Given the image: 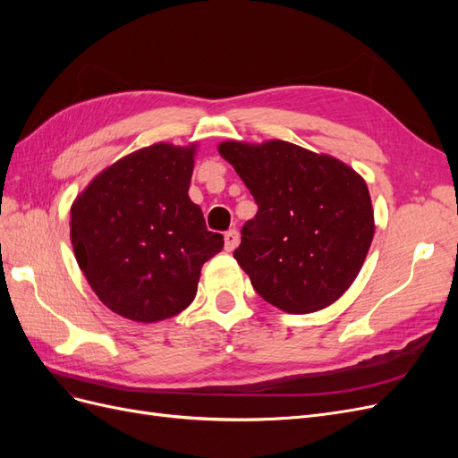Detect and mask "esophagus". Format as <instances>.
<instances>
[{
  "label": "esophagus",
  "instance_id": "34e87169",
  "mask_svg": "<svg viewBox=\"0 0 458 458\" xmlns=\"http://www.w3.org/2000/svg\"><path fill=\"white\" fill-rule=\"evenodd\" d=\"M224 239H225V250H227V252H233L234 248L239 246V241H241L239 231H237V229H229V231L224 234Z\"/></svg>",
  "mask_w": 458,
  "mask_h": 458
}]
</instances>
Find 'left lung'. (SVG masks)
Here are the masks:
<instances>
[{"instance_id": "left-lung-1", "label": "left lung", "mask_w": 458, "mask_h": 458, "mask_svg": "<svg viewBox=\"0 0 458 458\" xmlns=\"http://www.w3.org/2000/svg\"><path fill=\"white\" fill-rule=\"evenodd\" d=\"M217 148L258 204L233 254L256 293L296 315L336 301L372 242L365 179L336 158L279 140L225 141Z\"/></svg>"}]
</instances>
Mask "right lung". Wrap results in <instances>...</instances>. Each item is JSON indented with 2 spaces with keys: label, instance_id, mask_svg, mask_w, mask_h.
Returning a JSON list of instances; mask_svg holds the SVG:
<instances>
[{
  "label": "right lung",
  "instance_id": "add662e5",
  "mask_svg": "<svg viewBox=\"0 0 458 458\" xmlns=\"http://www.w3.org/2000/svg\"><path fill=\"white\" fill-rule=\"evenodd\" d=\"M195 145L157 143L108 165L74 200L80 269L108 310L137 323L182 313L204 263L224 248L189 199Z\"/></svg>",
  "mask_w": 458,
  "mask_h": 458
}]
</instances>
